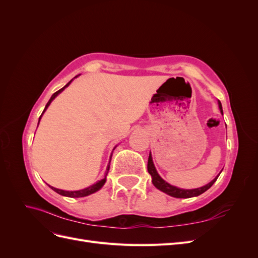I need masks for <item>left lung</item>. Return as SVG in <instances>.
Instances as JSON below:
<instances>
[{
	"mask_svg": "<svg viewBox=\"0 0 258 258\" xmlns=\"http://www.w3.org/2000/svg\"><path fill=\"white\" fill-rule=\"evenodd\" d=\"M218 106H220V110L223 113L222 110V104L221 102H218ZM147 171L148 173L152 175V182L154 184V186L156 188H158L159 190L166 192L170 196L175 197V198H190V197H196L199 196V195L204 194L206 190H208L211 186H212L215 181L217 179L218 175L213 179L212 182H210L209 184H207L204 187H200V188H196V189H181V188H177L175 186H172L168 184L166 181H163V179L159 176V174L157 173V171L155 169V166L153 163V159H152V156L150 154V157H148V161H147Z\"/></svg>",
	"mask_w": 258,
	"mask_h": 258,
	"instance_id": "obj_1",
	"label": "left lung"
}]
</instances>
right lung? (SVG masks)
<instances>
[{"label": "right lung", "instance_id": "1", "mask_svg": "<svg viewBox=\"0 0 258 258\" xmlns=\"http://www.w3.org/2000/svg\"><path fill=\"white\" fill-rule=\"evenodd\" d=\"M76 77V76H75ZM73 80H71L63 88H61V89H59L58 91H56L53 93V95L51 96V98L49 99V101L47 102V104H46V106H45V108H44V111H43V113L46 111V108L48 107V105L50 104V102L51 101L56 98L59 93L63 90L66 87H68V86L71 84V82H72ZM43 113H42V115H43ZM42 115L40 116V119H41V117H42ZM38 122H40V120H38ZM111 161V160H110ZM107 171L110 170V166H107V169H106ZM107 174V173H106ZM105 181H106V177H104L103 179H101V181H99V182H97L96 184H93L92 186H89V187H87V188H85V189H82V190H76V191H68V190H62V189H58V188H54V187H51V189L52 190H54L56 192H58L59 195H62V196H66V197H71V198H79V197H85V196H88V195H90V194H93V192H96V191H98L101 187H102L103 185H104V183H105Z\"/></svg>", "mask_w": 258, "mask_h": 258}]
</instances>
